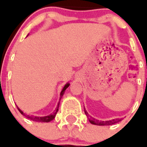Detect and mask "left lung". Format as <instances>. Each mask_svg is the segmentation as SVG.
<instances>
[{"label":"left lung","instance_id":"left-lung-1","mask_svg":"<svg viewBox=\"0 0 147 147\" xmlns=\"http://www.w3.org/2000/svg\"><path fill=\"white\" fill-rule=\"evenodd\" d=\"M84 111H85V113L86 114V116L88 117V120H89L90 123H92V124H94V125H100V126H105V125H112V124H114V123H117L119 121H121V119H116V120H111V121H99L98 120H95V119L92 118V117L89 116L88 114L87 111L84 108ZM90 117L89 118V117Z\"/></svg>","mask_w":147,"mask_h":147}]
</instances>
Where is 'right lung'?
Wrapping results in <instances>:
<instances>
[{"label":"right lung","instance_id":"1","mask_svg":"<svg viewBox=\"0 0 147 147\" xmlns=\"http://www.w3.org/2000/svg\"><path fill=\"white\" fill-rule=\"evenodd\" d=\"M69 83H67V84H65V85L64 86V88H62V92H61V93H60V99L62 98V97L63 96V94H64L65 93V91L66 90V88L69 86ZM59 103L58 104V106L57 107H56V109L53 112V114H49V115H48V116H45V117H36V116H29V115H26V114H24V112L22 111L20 109L19 107H17L18 108V110H19V111L21 113V114H23V115H24V116H26L27 118L30 119V120H32V121H36V122H49V121H53V119L55 118V114H57L58 112V110H59Z\"/></svg>","mask_w":147,"mask_h":147}]
</instances>
